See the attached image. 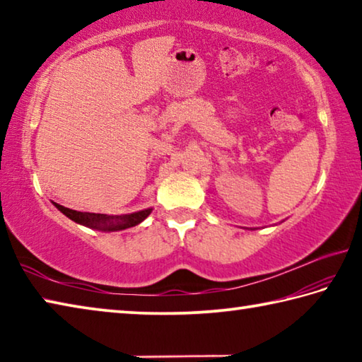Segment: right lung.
Wrapping results in <instances>:
<instances>
[{"mask_svg": "<svg viewBox=\"0 0 362 362\" xmlns=\"http://www.w3.org/2000/svg\"><path fill=\"white\" fill-rule=\"evenodd\" d=\"M57 209L65 214L66 217L71 218L73 222L81 223L84 226H90V228L103 230V231H119L131 228V226H136L140 222L150 216L151 209L139 211L134 214H126V216H107V214H94V212H78L69 209V207H64L57 203H54Z\"/></svg>", "mask_w": 362, "mask_h": 362, "instance_id": "obj_1", "label": "right lung"}]
</instances>
